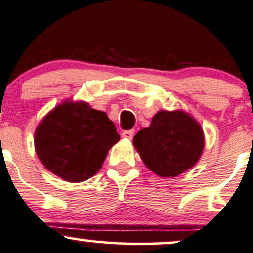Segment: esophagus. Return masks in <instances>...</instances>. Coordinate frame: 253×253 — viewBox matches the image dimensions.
<instances>
[{
	"label": "esophagus",
	"instance_id": "34e87169",
	"mask_svg": "<svg viewBox=\"0 0 253 253\" xmlns=\"http://www.w3.org/2000/svg\"><path fill=\"white\" fill-rule=\"evenodd\" d=\"M135 135V130H126V131L122 132V136L124 138H127V140H131Z\"/></svg>",
	"mask_w": 253,
	"mask_h": 253
}]
</instances>
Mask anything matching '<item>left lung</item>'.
<instances>
[{
	"mask_svg": "<svg viewBox=\"0 0 253 253\" xmlns=\"http://www.w3.org/2000/svg\"><path fill=\"white\" fill-rule=\"evenodd\" d=\"M134 146L149 170L162 177H176L200 158L204 134L187 113L160 111L151 126L135 135Z\"/></svg>",
	"mask_w": 253,
	"mask_h": 253,
	"instance_id": "8db88e82",
	"label": "left lung"
}]
</instances>
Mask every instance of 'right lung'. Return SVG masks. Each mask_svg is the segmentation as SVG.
<instances>
[{
    "mask_svg": "<svg viewBox=\"0 0 253 253\" xmlns=\"http://www.w3.org/2000/svg\"><path fill=\"white\" fill-rule=\"evenodd\" d=\"M119 141L115 124L85 102H64L41 122L35 147L42 164L62 180L82 182L101 168Z\"/></svg>",
    "mask_w": 253,
    "mask_h": 253,
    "instance_id": "right-lung-1",
    "label": "right lung"
}]
</instances>
